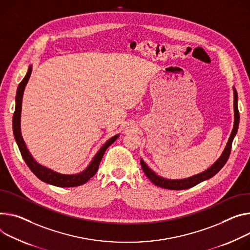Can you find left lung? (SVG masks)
<instances>
[{
	"label": "left lung",
	"instance_id": "obj_1",
	"mask_svg": "<svg viewBox=\"0 0 250 250\" xmlns=\"http://www.w3.org/2000/svg\"><path fill=\"white\" fill-rule=\"evenodd\" d=\"M233 95H234V102H233V104H233V106H234V125H233V129L231 131L230 138L228 142V145H226L222 154L220 155L218 160L206 171L198 173L196 175H193L191 177L184 178V179L164 178L160 175H157L154 171H152L146 165V163L143 160H141V166H142V168H143L145 174L148 177V179L151 181L153 185H155L156 187H160V188H167V189H172V190L187 189V188H190L198 185L199 183H201V181H203V180H207V179L212 177L223 167V166L226 164V162H228L229 157L232 141H233L235 134L237 132L238 125H239V111H238V107H237V92H236V89L234 87H233Z\"/></svg>",
	"mask_w": 250,
	"mask_h": 250
}]
</instances>
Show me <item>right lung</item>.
Returning <instances> with one entry per match:
<instances>
[{"instance_id": "obj_1", "label": "right lung", "mask_w": 250, "mask_h": 250, "mask_svg": "<svg viewBox=\"0 0 250 250\" xmlns=\"http://www.w3.org/2000/svg\"><path fill=\"white\" fill-rule=\"evenodd\" d=\"M32 74V65L29 66V70L27 75L25 76L24 80H22L17 90V95H16V109L13 116V130H14V135H15V140L17 142V145L20 148L21 154L24 158V161L26 162L27 166L30 167V169L33 171V173L43 183H47L49 185L59 187V188H74V187H79L83 184H85L86 181L93 177L97 170L99 169L100 163L102 161V158L104 154V151L106 148L116 142V140L119 138V134L112 137L109 139L102 147L101 149L97 152V154L94 156L93 161L90 162L88 167L82 172L77 173V174H62L59 172H56L46 167L41 166L38 164L32 154L30 153L29 149L26 146V144L22 140L21 133V101H22V95H24V90L25 87L28 83V81L31 77Z\"/></svg>"}]
</instances>
